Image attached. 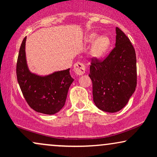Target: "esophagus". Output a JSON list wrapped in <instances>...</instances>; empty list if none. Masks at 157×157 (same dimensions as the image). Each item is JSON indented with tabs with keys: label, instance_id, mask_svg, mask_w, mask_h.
<instances>
[{
	"label": "esophagus",
	"instance_id": "1",
	"mask_svg": "<svg viewBox=\"0 0 157 157\" xmlns=\"http://www.w3.org/2000/svg\"><path fill=\"white\" fill-rule=\"evenodd\" d=\"M74 71L77 75H82L86 72V66L82 63L77 62L74 66Z\"/></svg>",
	"mask_w": 157,
	"mask_h": 157
}]
</instances>
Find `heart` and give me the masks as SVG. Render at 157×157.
I'll list each match as a JSON object with an SVG mask.
<instances>
[{"mask_svg": "<svg viewBox=\"0 0 157 157\" xmlns=\"http://www.w3.org/2000/svg\"><path fill=\"white\" fill-rule=\"evenodd\" d=\"M97 38V35L96 34H91L88 38V41L90 43H93ZM110 45H111V40L109 37L107 36H101L97 39L94 45L92 50H91V54L94 57H101L102 56L105 55V53L109 49Z\"/></svg>", "mask_w": 157, "mask_h": 157, "instance_id": "b5f03b06", "label": "heart"}]
</instances>
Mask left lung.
<instances>
[{
    "instance_id": "obj_1",
    "label": "left lung",
    "mask_w": 157,
    "mask_h": 157,
    "mask_svg": "<svg viewBox=\"0 0 157 157\" xmlns=\"http://www.w3.org/2000/svg\"><path fill=\"white\" fill-rule=\"evenodd\" d=\"M116 44L103 60L91 59L89 76L92 82L93 100L106 112L125 106L136 86V57L130 40L118 27Z\"/></svg>"
}]
</instances>
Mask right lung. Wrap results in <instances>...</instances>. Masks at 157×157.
<instances>
[{"mask_svg":"<svg viewBox=\"0 0 157 157\" xmlns=\"http://www.w3.org/2000/svg\"><path fill=\"white\" fill-rule=\"evenodd\" d=\"M26 40L25 37L20 48L16 68L20 88L32 109L45 114H55L64 106L68 89L74 81L70 68L45 77L31 73L26 60Z\"/></svg>","mask_w":157,"mask_h":157,"instance_id":"obj_1","label":"right lung"}]
</instances>
